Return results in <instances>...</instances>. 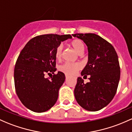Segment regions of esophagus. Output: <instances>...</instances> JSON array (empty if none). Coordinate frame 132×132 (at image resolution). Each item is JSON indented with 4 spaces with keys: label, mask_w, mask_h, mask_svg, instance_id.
Wrapping results in <instances>:
<instances>
[{
    "label": "esophagus",
    "mask_w": 132,
    "mask_h": 132,
    "mask_svg": "<svg viewBox=\"0 0 132 132\" xmlns=\"http://www.w3.org/2000/svg\"><path fill=\"white\" fill-rule=\"evenodd\" d=\"M68 78H69V76L68 75H66V80H67V79Z\"/></svg>",
    "instance_id": "1"
}]
</instances>
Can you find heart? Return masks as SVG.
I'll use <instances>...</instances> for the list:
<instances>
[{
  "label": "heart",
  "instance_id": "obj_1",
  "mask_svg": "<svg viewBox=\"0 0 132 132\" xmlns=\"http://www.w3.org/2000/svg\"><path fill=\"white\" fill-rule=\"evenodd\" d=\"M70 46L78 54H81L84 52L85 45L84 42L79 39L73 40L71 42ZM62 47L61 45H59L55 49V55L57 59H60L62 57ZM81 68V64L79 63H71L66 62L60 66L59 70L68 75H74Z\"/></svg>",
  "mask_w": 132,
  "mask_h": 132
}]
</instances>
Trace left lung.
<instances>
[{"label":"left lung","instance_id":"obj_1","mask_svg":"<svg viewBox=\"0 0 132 132\" xmlns=\"http://www.w3.org/2000/svg\"><path fill=\"white\" fill-rule=\"evenodd\" d=\"M88 48V62L81 73L90 75V81L84 84L77 78L74 94L77 102L87 111H97L106 107L116 94L120 78L118 57L113 45L94 33H76Z\"/></svg>","mask_w":132,"mask_h":132}]
</instances>
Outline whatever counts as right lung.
Returning a JSON list of instances; mask_svg holds the SVG:
<instances>
[{
	"mask_svg": "<svg viewBox=\"0 0 132 132\" xmlns=\"http://www.w3.org/2000/svg\"><path fill=\"white\" fill-rule=\"evenodd\" d=\"M70 35L47 34L30 40L19 54L14 68L16 94L26 108L36 113L51 109L56 102L59 90L65 80L62 72L54 75L55 49ZM54 74L51 80L45 75Z\"/></svg>",
	"mask_w": 132,
	"mask_h": 132,
	"instance_id": "add662e5",
	"label": "right lung"
}]
</instances>
